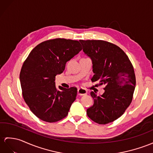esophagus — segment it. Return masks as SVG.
Here are the masks:
<instances>
[{"instance_id":"1","label":"esophagus","mask_w":153,"mask_h":153,"mask_svg":"<svg viewBox=\"0 0 153 153\" xmlns=\"http://www.w3.org/2000/svg\"><path fill=\"white\" fill-rule=\"evenodd\" d=\"M77 91H78V95H79L82 96V95H85L87 94L86 89H85L84 88H78Z\"/></svg>"}]
</instances>
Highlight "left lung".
<instances>
[{
  "instance_id": "obj_1",
  "label": "left lung",
  "mask_w": 153,
  "mask_h": 153,
  "mask_svg": "<svg viewBox=\"0 0 153 153\" xmlns=\"http://www.w3.org/2000/svg\"><path fill=\"white\" fill-rule=\"evenodd\" d=\"M83 52L92 61V82L105 85V93H90L93 106L87 109L92 121L105 125L120 117L130 105L136 76L128 57L121 48L102 40H79Z\"/></svg>"
}]
</instances>
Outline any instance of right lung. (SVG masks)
<instances>
[{
  "label": "right lung",
  "mask_w": 153,
  "mask_h": 153,
  "mask_svg": "<svg viewBox=\"0 0 153 153\" xmlns=\"http://www.w3.org/2000/svg\"><path fill=\"white\" fill-rule=\"evenodd\" d=\"M82 50L76 40L57 38L38 45L22 66L20 82L25 101L41 120L54 123L68 114L77 89L55 85V76L63 73L67 62Z\"/></svg>",
  "instance_id": "obj_1"
}]
</instances>
